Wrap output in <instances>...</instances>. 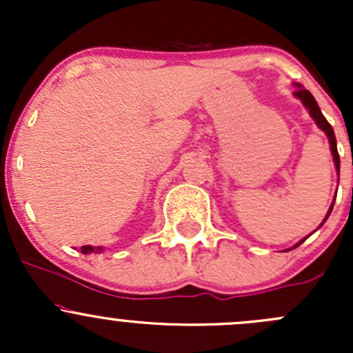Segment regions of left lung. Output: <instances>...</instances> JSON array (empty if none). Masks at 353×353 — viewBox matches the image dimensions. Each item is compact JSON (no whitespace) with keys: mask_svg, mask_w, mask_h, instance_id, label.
Listing matches in <instances>:
<instances>
[{"mask_svg":"<svg viewBox=\"0 0 353 353\" xmlns=\"http://www.w3.org/2000/svg\"><path fill=\"white\" fill-rule=\"evenodd\" d=\"M295 87H297V90L294 92V95H295V97L299 99V101L302 102V104H304V108L309 110V114H311V117H312V119H314V123L318 124L319 130L325 131V134H326V137H328L330 148H331V155H333L334 167H336V172L340 174V155H338V150H336V138H334V131H333V128H331V124L328 123V121H326V117L323 116L321 109H319L318 102H316V99L312 97L311 92L305 90V88L302 87L301 83H295ZM333 205H334V199H333V203H331V206H330L328 213H326L325 220H323V223H325V222H326V219H328V216H330L331 210H333ZM323 223H321V225H323ZM321 225H319V227H321ZM307 237H309V236H307ZM307 237H304V239H302L301 243L295 244L294 248H297V245H301L302 243H304L305 239H307ZM294 248H290V249H294ZM290 249H287V251H290Z\"/></svg>","mask_w":353,"mask_h":353,"instance_id":"1","label":"left lung"}]
</instances>
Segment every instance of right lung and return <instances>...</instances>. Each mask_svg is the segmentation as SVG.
Segmentation results:
<instances>
[{
  "label": "right lung",
  "instance_id": "1",
  "mask_svg": "<svg viewBox=\"0 0 353 353\" xmlns=\"http://www.w3.org/2000/svg\"><path fill=\"white\" fill-rule=\"evenodd\" d=\"M80 251L83 252V254H101V252H104V245H81Z\"/></svg>",
  "mask_w": 353,
  "mask_h": 353
}]
</instances>
